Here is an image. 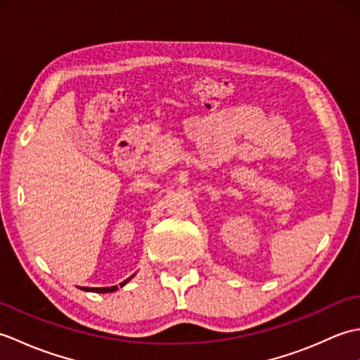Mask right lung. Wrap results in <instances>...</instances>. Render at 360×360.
Listing matches in <instances>:
<instances>
[{"label":"right lung","mask_w":360,"mask_h":360,"mask_svg":"<svg viewBox=\"0 0 360 360\" xmlns=\"http://www.w3.org/2000/svg\"><path fill=\"white\" fill-rule=\"evenodd\" d=\"M129 281V278H127L124 283H120V288L127 285ZM83 290H89V292H98V294H105V292H114V290H117V286H111V288H82Z\"/></svg>","instance_id":"right-lung-1"}]
</instances>
